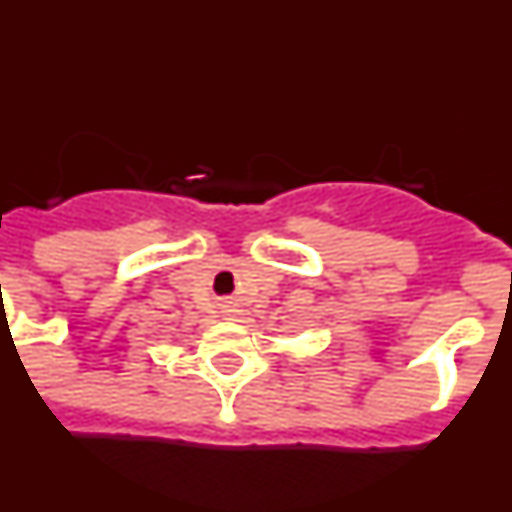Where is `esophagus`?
<instances>
[{
    "label": "esophagus",
    "instance_id": "obj_1",
    "mask_svg": "<svg viewBox=\"0 0 512 512\" xmlns=\"http://www.w3.org/2000/svg\"><path fill=\"white\" fill-rule=\"evenodd\" d=\"M225 318H228V320H241V312H238V310H225Z\"/></svg>",
    "mask_w": 512,
    "mask_h": 512
}]
</instances>
